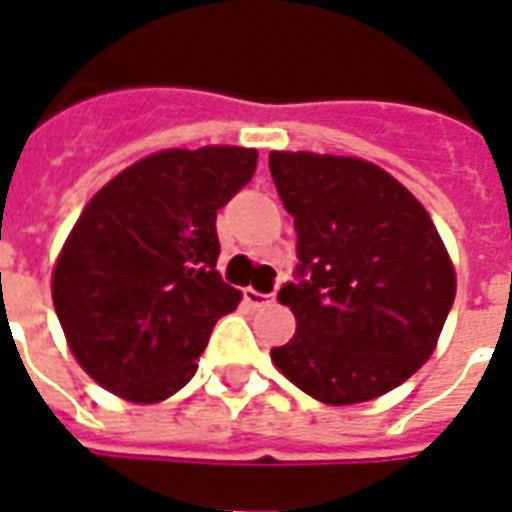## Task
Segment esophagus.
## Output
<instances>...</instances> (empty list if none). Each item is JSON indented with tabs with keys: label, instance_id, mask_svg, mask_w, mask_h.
<instances>
[{
	"label": "esophagus",
	"instance_id": "34e87169",
	"mask_svg": "<svg viewBox=\"0 0 512 512\" xmlns=\"http://www.w3.org/2000/svg\"><path fill=\"white\" fill-rule=\"evenodd\" d=\"M242 300L248 302L251 308H261V305H270V302H275V292L261 294L256 292V289H245V292H242Z\"/></svg>",
	"mask_w": 512,
	"mask_h": 512
}]
</instances>
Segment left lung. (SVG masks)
Instances as JSON below:
<instances>
[{
  "label": "left lung",
  "mask_w": 512,
  "mask_h": 512,
  "mask_svg": "<svg viewBox=\"0 0 512 512\" xmlns=\"http://www.w3.org/2000/svg\"><path fill=\"white\" fill-rule=\"evenodd\" d=\"M297 231V270L278 292L297 319L272 349L286 379L322 404H363L431 357L455 300V270L431 215L374 163L270 152Z\"/></svg>",
  "instance_id": "8db88e82"
}]
</instances>
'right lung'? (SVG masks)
I'll list each match as a JSON object with an SVG mask.
<instances>
[{
	"label": "right lung",
	"mask_w": 512,
	"mask_h": 512,
	"mask_svg": "<svg viewBox=\"0 0 512 512\" xmlns=\"http://www.w3.org/2000/svg\"><path fill=\"white\" fill-rule=\"evenodd\" d=\"M256 160L245 147L166 149L84 207L51 294L70 352L108 393L158 404L193 379L212 327L242 297L215 270V218Z\"/></svg>",
	"instance_id": "right-lung-1"
}]
</instances>
